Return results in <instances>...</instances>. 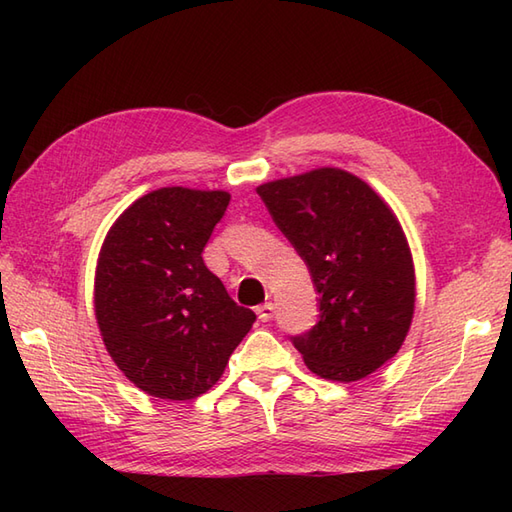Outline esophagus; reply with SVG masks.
I'll return each mask as SVG.
<instances>
[{
	"label": "esophagus",
	"mask_w": 512,
	"mask_h": 512,
	"mask_svg": "<svg viewBox=\"0 0 512 512\" xmlns=\"http://www.w3.org/2000/svg\"><path fill=\"white\" fill-rule=\"evenodd\" d=\"M257 317H259V321H270V319H273L275 317V306H273V303H264V306H257Z\"/></svg>",
	"instance_id": "34e87169"
}]
</instances>
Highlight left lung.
Returning a JSON list of instances; mask_svg holds the SVG:
<instances>
[{"mask_svg": "<svg viewBox=\"0 0 512 512\" xmlns=\"http://www.w3.org/2000/svg\"><path fill=\"white\" fill-rule=\"evenodd\" d=\"M257 193L319 292V323L292 336L303 363L339 383L374 374L398 354L416 308L396 213L365 180L336 167L259 184Z\"/></svg>", "mask_w": 512, "mask_h": 512, "instance_id": "left-lung-1", "label": "left lung"}]
</instances>
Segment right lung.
I'll list each match as a JSON object with an SVG mask.
<instances>
[{
    "label": "right lung",
    "instance_id": "1",
    "mask_svg": "<svg viewBox=\"0 0 512 512\" xmlns=\"http://www.w3.org/2000/svg\"><path fill=\"white\" fill-rule=\"evenodd\" d=\"M231 195L162 187L138 198L105 235L94 312L118 369L145 394L191 400L222 378L255 323L204 266L202 250Z\"/></svg>",
    "mask_w": 512,
    "mask_h": 512
}]
</instances>
